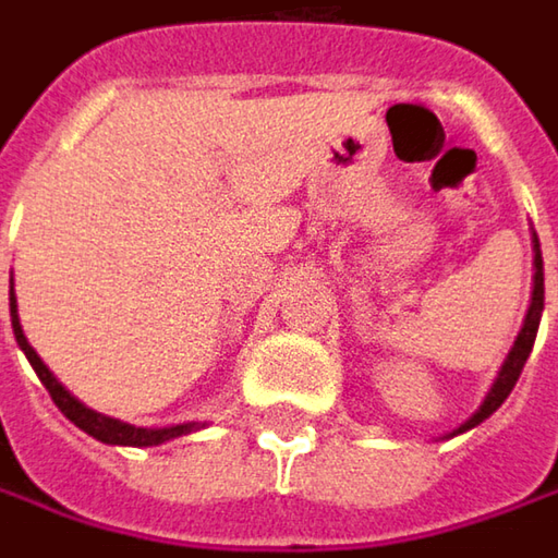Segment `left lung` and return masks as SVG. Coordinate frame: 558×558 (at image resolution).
<instances>
[{"label":"left lung","instance_id":"1","mask_svg":"<svg viewBox=\"0 0 558 558\" xmlns=\"http://www.w3.org/2000/svg\"><path fill=\"white\" fill-rule=\"evenodd\" d=\"M534 247H537V257H534V266H537V272H534V299H531V311H527V320H524L521 333H518V339H514V349L508 352V359H505V365H501V372H498V380L493 384L489 397H486V400H483V407H480V410H476L473 416L466 418V422H463L460 428H454L451 435H460V432H466V428L480 425L483 418L493 416L498 407L505 403V397L511 393V387L518 384L521 372H524V365H527V355H531V349H534V339H537L539 314H543V257H539L537 234H534Z\"/></svg>","mask_w":558,"mask_h":558}]
</instances>
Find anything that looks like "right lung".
Returning a JSON list of instances; mask_svg holds the SVG:
<instances>
[{
  "mask_svg": "<svg viewBox=\"0 0 558 558\" xmlns=\"http://www.w3.org/2000/svg\"><path fill=\"white\" fill-rule=\"evenodd\" d=\"M9 307H12V330H15V339H19L21 352L27 355L31 368L37 372V378L44 380V387L50 390L53 403L60 407V413L69 422H75L82 432H88L92 438H98L104 445H126V448H151V445H161V441H171V438H180V435H190L199 428V422H186V425H171V428H136V425H126L120 418L100 416L95 410H88L85 403H78L60 380L50 375V368L40 362V355L31 349V342L24 339V330L19 324V304H15V289L9 292Z\"/></svg>",
  "mask_w": 558,
  "mask_h": 558,
  "instance_id": "right-lung-1",
  "label": "right lung"
}]
</instances>
